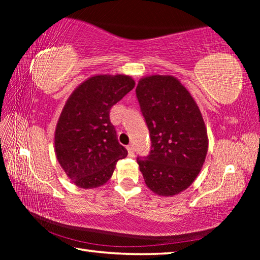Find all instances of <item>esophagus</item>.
I'll use <instances>...</instances> for the list:
<instances>
[{"label":"esophagus","mask_w":260,"mask_h":260,"mask_svg":"<svg viewBox=\"0 0 260 260\" xmlns=\"http://www.w3.org/2000/svg\"><path fill=\"white\" fill-rule=\"evenodd\" d=\"M127 151H128L129 156L134 155V147L133 146H127Z\"/></svg>","instance_id":"obj_1"}]
</instances>
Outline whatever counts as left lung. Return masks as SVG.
<instances>
[{"label":"left lung","mask_w":260,"mask_h":260,"mask_svg":"<svg viewBox=\"0 0 260 260\" xmlns=\"http://www.w3.org/2000/svg\"><path fill=\"white\" fill-rule=\"evenodd\" d=\"M151 139V151L138 164L147 187L159 196L178 195L200 174L208 132L200 108L179 79L153 74L136 87Z\"/></svg>","instance_id":"8db88e82"}]
</instances>
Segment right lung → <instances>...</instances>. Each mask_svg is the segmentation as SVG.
<instances>
[{"label":"right lung","instance_id":"add662e5","mask_svg":"<svg viewBox=\"0 0 260 260\" xmlns=\"http://www.w3.org/2000/svg\"><path fill=\"white\" fill-rule=\"evenodd\" d=\"M134 86L129 76L100 74L70 95L56 125L55 153L76 186L91 189L107 183L117 161L127 156L109 113Z\"/></svg>","mask_w":260,"mask_h":260}]
</instances>
